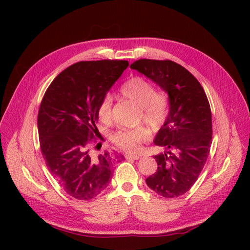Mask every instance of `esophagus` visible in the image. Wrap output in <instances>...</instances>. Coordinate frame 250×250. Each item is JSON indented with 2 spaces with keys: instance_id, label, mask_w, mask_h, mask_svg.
Masks as SVG:
<instances>
[{
  "instance_id": "esophagus-1",
  "label": "esophagus",
  "mask_w": 250,
  "mask_h": 250,
  "mask_svg": "<svg viewBox=\"0 0 250 250\" xmlns=\"http://www.w3.org/2000/svg\"><path fill=\"white\" fill-rule=\"evenodd\" d=\"M125 157L126 159H133V160H139V159L141 158V156L134 155V153H125Z\"/></svg>"
}]
</instances>
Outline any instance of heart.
I'll return each instance as SVG.
<instances>
[{"label":"heart","instance_id":"heart-1","mask_svg":"<svg viewBox=\"0 0 250 250\" xmlns=\"http://www.w3.org/2000/svg\"><path fill=\"white\" fill-rule=\"evenodd\" d=\"M122 97L141 108L142 118L151 128H158L166 121L168 114V101L163 93L156 92L152 84L142 77H132L120 88ZM113 99L109 94L101 101L98 108L100 119L107 122L111 115ZM148 139V131L144 128L119 131L114 135V142L122 149L136 150Z\"/></svg>","mask_w":250,"mask_h":250}]
</instances>
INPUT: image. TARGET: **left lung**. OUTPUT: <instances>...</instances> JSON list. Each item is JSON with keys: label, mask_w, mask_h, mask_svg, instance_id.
<instances>
[{"label": "left lung", "mask_w": 250, "mask_h": 250, "mask_svg": "<svg viewBox=\"0 0 250 250\" xmlns=\"http://www.w3.org/2000/svg\"><path fill=\"white\" fill-rule=\"evenodd\" d=\"M130 67L167 93L168 114L153 140L164 151L155 156L158 169L146 184L163 198H177L192 187L209 155L208 100L198 79L173 61L141 59Z\"/></svg>", "instance_id": "left-lung-1"}]
</instances>
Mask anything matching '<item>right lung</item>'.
<instances>
[{
	"label": "right lung",
	"instance_id": "obj_1",
	"mask_svg": "<svg viewBox=\"0 0 250 250\" xmlns=\"http://www.w3.org/2000/svg\"><path fill=\"white\" fill-rule=\"evenodd\" d=\"M125 60L82 61L65 68L47 89L37 117L41 150L51 175L77 200H91L109 185L113 152L98 156L90 143L98 135V108L121 74Z\"/></svg>",
	"mask_w": 250,
	"mask_h": 250
}]
</instances>
